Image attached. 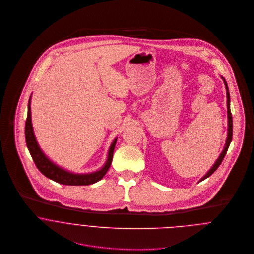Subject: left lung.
Listing matches in <instances>:
<instances>
[{
  "label": "left lung",
  "mask_w": 254,
  "mask_h": 254,
  "mask_svg": "<svg viewBox=\"0 0 254 254\" xmlns=\"http://www.w3.org/2000/svg\"><path fill=\"white\" fill-rule=\"evenodd\" d=\"M223 80H224V83H225V85H226V89H227V107H228V119H229L228 138H227V142H226L225 149L223 150L222 154L220 155V157H219L218 160L216 161L215 165L212 167V169L208 171V173H207L204 177L201 178L200 181H202V180L206 179L207 177H209L211 174H213V173L215 172L216 169L220 167V165L222 164V162H223V160H224V158H225V156H226V154H227V151H228V149H229V146H230V144H231V142H232V138H233V117H232V112H231V108H230V92H229V87H228V84H227L226 80H225L224 78H223Z\"/></svg>",
  "instance_id": "left-lung-1"
}]
</instances>
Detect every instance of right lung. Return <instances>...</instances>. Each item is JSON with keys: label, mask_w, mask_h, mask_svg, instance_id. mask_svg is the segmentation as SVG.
Returning a JSON list of instances; mask_svg holds the SVG:
<instances>
[{"label": "right lung", "mask_w": 254, "mask_h": 254, "mask_svg": "<svg viewBox=\"0 0 254 254\" xmlns=\"http://www.w3.org/2000/svg\"><path fill=\"white\" fill-rule=\"evenodd\" d=\"M25 141L26 146L28 148V151L31 155V158L37 167V169L40 170L42 174H44L46 177L61 183L65 185H89L92 183H95L99 181L107 172V170L110 168L113 152L115 148V144L117 139L113 141V143L110 146L109 153H108V159L105 163L104 167L100 170H97L96 172L88 173V174H75L71 173L67 170L57 167L55 164H53L51 161H49L46 156L42 153L40 150L32 129L31 124V110H30V99L28 101V111H27V118L25 122Z\"/></svg>", "instance_id": "obj_1"}]
</instances>
